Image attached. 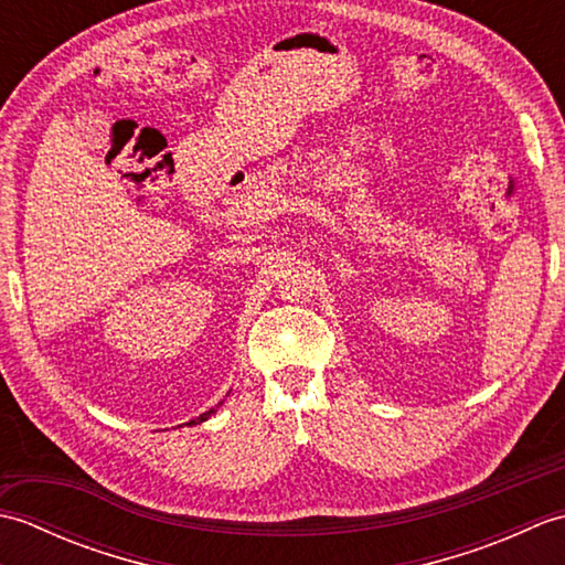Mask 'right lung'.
Here are the masks:
<instances>
[{"mask_svg":"<svg viewBox=\"0 0 565 565\" xmlns=\"http://www.w3.org/2000/svg\"><path fill=\"white\" fill-rule=\"evenodd\" d=\"M218 405H221V403H218ZM213 413H215V411H209V413H203V415H199L196 419H191V423H189V425H196V423H203V419H209V417H211Z\"/></svg>","mask_w":565,"mask_h":565,"instance_id":"obj_1","label":"right lung"}]
</instances>
